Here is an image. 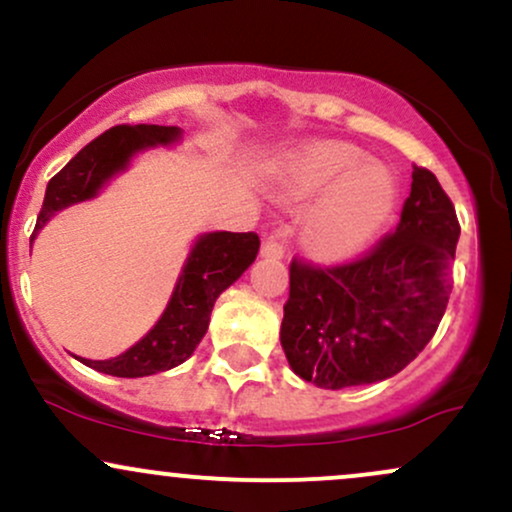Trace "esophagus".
Masks as SVG:
<instances>
[{"label":"esophagus","mask_w":512,"mask_h":512,"mask_svg":"<svg viewBox=\"0 0 512 512\" xmlns=\"http://www.w3.org/2000/svg\"><path fill=\"white\" fill-rule=\"evenodd\" d=\"M284 240H286V228L284 226L269 233V236L262 240V250H260L262 257H267V260H281V257H284V252H286Z\"/></svg>","instance_id":"34e87169"}]
</instances>
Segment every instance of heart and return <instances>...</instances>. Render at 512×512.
<instances>
[{
    "instance_id": "obj_1",
    "label": "heart",
    "mask_w": 512,
    "mask_h": 512,
    "mask_svg": "<svg viewBox=\"0 0 512 512\" xmlns=\"http://www.w3.org/2000/svg\"><path fill=\"white\" fill-rule=\"evenodd\" d=\"M351 144L315 142L293 151L284 168V195L320 197L305 219L303 238L322 260H346L378 236L395 209L390 175L368 166Z\"/></svg>"
}]
</instances>
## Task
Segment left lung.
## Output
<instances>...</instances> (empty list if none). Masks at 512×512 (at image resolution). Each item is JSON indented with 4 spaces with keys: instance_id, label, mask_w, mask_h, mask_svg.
<instances>
[{
    "instance_id": "1",
    "label": "left lung",
    "mask_w": 512,
    "mask_h": 512,
    "mask_svg": "<svg viewBox=\"0 0 512 512\" xmlns=\"http://www.w3.org/2000/svg\"><path fill=\"white\" fill-rule=\"evenodd\" d=\"M460 221L428 168L414 166L397 228L339 264L293 257L281 346L325 390L392 378L424 351L452 291Z\"/></svg>"
}]
</instances>
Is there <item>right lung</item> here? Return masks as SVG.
<instances>
[{"label": "right lung", "instance_id": "obj_1", "mask_svg": "<svg viewBox=\"0 0 512 512\" xmlns=\"http://www.w3.org/2000/svg\"><path fill=\"white\" fill-rule=\"evenodd\" d=\"M180 137L178 127L163 125H117L105 129L93 139L48 182L43 207H40L35 231L43 228L55 211L74 202L91 199L101 190L110 175L127 166L129 156L144 146L168 144ZM33 231V236H35ZM260 250L257 233H209L197 240L185 272H182L166 313L156 322L142 342L117 358L88 361L79 358L88 368L117 378H144L161 370L180 366L192 356L197 344L207 334L209 315L216 298L255 262Z\"/></svg>", "mask_w": 512, "mask_h": 512}]
</instances>
